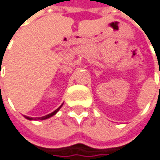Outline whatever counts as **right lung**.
Returning a JSON list of instances; mask_svg holds the SVG:
<instances>
[{
	"label": "right lung",
	"instance_id": "1",
	"mask_svg": "<svg viewBox=\"0 0 160 160\" xmlns=\"http://www.w3.org/2000/svg\"><path fill=\"white\" fill-rule=\"evenodd\" d=\"M62 106V104H61ZM61 106L58 108V109H56L53 112H52V113H50V114H48V115H45V116H43V117H37V118H35L34 120H45V119H48V118H50V117H52V115H54L56 114L58 110H59V108H61ZM27 119H28V120H32V118H29V117H26Z\"/></svg>",
	"mask_w": 160,
	"mask_h": 160
}]
</instances>
